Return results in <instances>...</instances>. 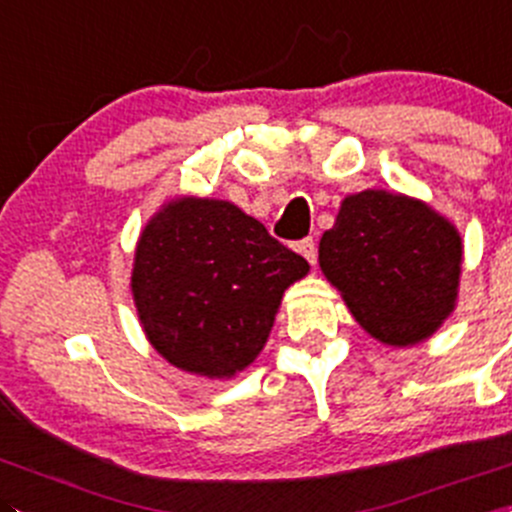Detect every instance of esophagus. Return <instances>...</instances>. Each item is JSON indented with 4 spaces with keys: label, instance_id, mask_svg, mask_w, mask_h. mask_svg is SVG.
Listing matches in <instances>:
<instances>
[{
    "label": "esophagus",
    "instance_id": "esophagus-1",
    "mask_svg": "<svg viewBox=\"0 0 512 512\" xmlns=\"http://www.w3.org/2000/svg\"><path fill=\"white\" fill-rule=\"evenodd\" d=\"M296 251H299L301 256H304V259L309 261V264H316V243H314V238H304V241L296 243Z\"/></svg>",
    "mask_w": 512,
    "mask_h": 512
}]
</instances>
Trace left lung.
Returning a JSON list of instances; mask_svg holds the SVG:
<instances>
[{
	"instance_id": "obj_1",
	"label": "left lung",
	"mask_w": 512,
	"mask_h": 512,
	"mask_svg": "<svg viewBox=\"0 0 512 512\" xmlns=\"http://www.w3.org/2000/svg\"><path fill=\"white\" fill-rule=\"evenodd\" d=\"M319 266L374 339L410 347L452 314L462 241L427 203L387 191L347 196L319 241Z\"/></svg>"
}]
</instances>
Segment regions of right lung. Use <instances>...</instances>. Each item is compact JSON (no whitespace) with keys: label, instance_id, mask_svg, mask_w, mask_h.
Returning <instances> with one entry per match:
<instances>
[{"label":"right lung","instance_id":"right-lung-1","mask_svg":"<svg viewBox=\"0 0 512 512\" xmlns=\"http://www.w3.org/2000/svg\"><path fill=\"white\" fill-rule=\"evenodd\" d=\"M306 274V259L233 203L175 198L140 233L130 286L160 357L231 379L259 357L281 296Z\"/></svg>","mask_w":512,"mask_h":512}]
</instances>
